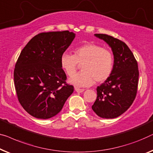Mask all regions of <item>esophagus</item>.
<instances>
[{
    "mask_svg": "<svg viewBox=\"0 0 153 153\" xmlns=\"http://www.w3.org/2000/svg\"><path fill=\"white\" fill-rule=\"evenodd\" d=\"M75 91L76 92H83L84 91V89H81L79 88H75Z\"/></svg>",
    "mask_w": 153,
    "mask_h": 153,
    "instance_id": "34e87169",
    "label": "esophagus"
}]
</instances>
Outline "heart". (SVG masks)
I'll return each mask as SVG.
<instances>
[{
  "label": "heart",
  "mask_w": 153,
  "mask_h": 153,
  "mask_svg": "<svg viewBox=\"0 0 153 153\" xmlns=\"http://www.w3.org/2000/svg\"><path fill=\"white\" fill-rule=\"evenodd\" d=\"M61 68L71 76L82 65V72L70 77V83L76 87H88L102 83L109 78L114 68V56L111 51L96 44L88 43L75 48L73 55L64 53L60 59Z\"/></svg>",
  "instance_id": "b5f03b06"
}]
</instances>
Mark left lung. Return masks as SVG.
<instances>
[{
    "instance_id": "left-lung-1",
    "label": "left lung",
    "mask_w": 153,
    "mask_h": 153,
    "mask_svg": "<svg viewBox=\"0 0 153 153\" xmlns=\"http://www.w3.org/2000/svg\"><path fill=\"white\" fill-rule=\"evenodd\" d=\"M94 35L112 48L114 68L109 78L97 87V97L92 108L101 118H116L125 112L135 99L139 74L138 64L124 42L107 34Z\"/></svg>"
}]
</instances>
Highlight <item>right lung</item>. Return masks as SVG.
<instances>
[{"label":"right lung","instance_id":"obj_1","mask_svg":"<svg viewBox=\"0 0 153 153\" xmlns=\"http://www.w3.org/2000/svg\"><path fill=\"white\" fill-rule=\"evenodd\" d=\"M74 37L68 30L42 32L21 51L14 71L15 89L22 107L34 117L56 115L74 91L66 83L60 59Z\"/></svg>","mask_w":153,"mask_h":153}]
</instances>
